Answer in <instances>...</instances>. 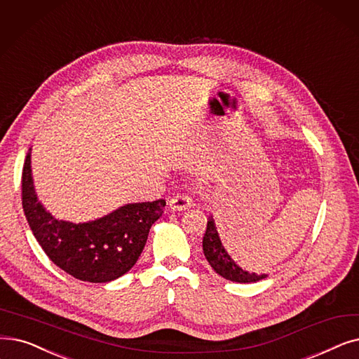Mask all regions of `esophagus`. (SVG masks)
Here are the masks:
<instances>
[{"instance_id": "34e87169", "label": "esophagus", "mask_w": 359, "mask_h": 359, "mask_svg": "<svg viewBox=\"0 0 359 359\" xmlns=\"http://www.w3.org/2000/svg\"><path fill=\"white\" fill-rule=\"evenodd\" d=\"M192 205H194L192 204V199L188 195H184V194H177L176 196H173V198L168 201V207H170V210H173V211L188 210Z\"/></svg>"}]
</instances>
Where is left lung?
Listing matches in <instances>:
<instances>
[{
	"label": "left lung",
	"mask_w": 359,
	"mask_h": 359,
	"mask_svg": "<svg viewBox=\"0 0 359 359\" xmlns=\"http://www.w3.org/2000/svg\"><path fill=\"white\" fill-rule=\"evenodd\" d=\"M202 249H204V255L212 270L218 274L224 277L230 282L236 283H255L259 280L266 278L267 274H257V273H249L241 269L238 264L231 259V257L227 254L224 249L220 236H218V231L214 223L212 215L208 217L207 222V230L204 239H202Z\"/></svg>",
	"instance_id": "left-lung-1"
}]
</instances>
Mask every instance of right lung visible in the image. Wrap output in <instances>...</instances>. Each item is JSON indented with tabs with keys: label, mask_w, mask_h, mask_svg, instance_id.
Segmentation results:
<instances>
[{
	"label": "right lung",
	"mask_w": 359,
	"mask_h": 359,
	"mask_svg": "<svg viewBox=\"0 0 359 359\" xmlns=\"http://www.w3.org/2000/svg\"><path fill=\"white\" fill-rule=\"evenodd\" d=\"M22 204L30 230L57 267L82 282L107 283L135 266L151 226L164 212L165 201L126 204L88 223L57 220L36 196L29 149L22 175Z\"/></svg>",
	"instance_id": "right-lung-1"
}]
</instances>
